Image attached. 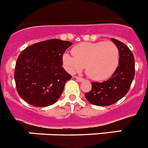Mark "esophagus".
<instances>
[{"mask_svg":"<svg viewBox=\"0 0 148 148\" xmlns=\"http://www.w3.org/2000/svg\"><path fill=\"white\" fill-rule=\"evenodd\" d=\"M75 78H76V79L78 81V82H82V81L84 80L83 78H81V77H79V76H75Z\"/></svg>","mask_w":148,"mask_h":148,"instance_id":"1","label":"esophagus"}]
</instances>
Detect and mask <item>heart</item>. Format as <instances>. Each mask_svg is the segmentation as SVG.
Masks as SVG:
<instances>
[{"label": "heart", "mask_w": 148, "mask_h": 148, "mask_svg": "<svg viewBox=\"0 0 148 148\" xmlns=\"http://www.w3.org/2000/svg\"><path fill=\"white\" fill-rule=\"evenodd\" d=\"M73 56H63V62L71 73L84 66L87 76L95 81L108 79L116 70L119 63V50L111 41L84 42L75 46Z\"/></svg>", "instance_id": "b5f03b06"}]
</instances>
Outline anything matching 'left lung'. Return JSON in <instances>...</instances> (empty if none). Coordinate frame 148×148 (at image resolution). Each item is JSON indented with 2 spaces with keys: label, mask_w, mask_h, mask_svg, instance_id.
<instances>
[{
  "label": "left lung",
  "mask_w": 148,
  "mask_h": 148,
  "mask_svg": "<svg viewBox=\"0 0 148 148\" xmlns=\"http://www.w3.org/2000/svg\"><path fill=\"white\" fill-rule=\"evenodd\" d=\"M111 40L119 50V63L109 79L101 83L91 82L92 89L86 92L85 97L94 105L108 106L117 102L127 93L135 75V61L130 49L119 40Z\"/></svg>",
  "instance_id": "obj_1"
}]
</instances>
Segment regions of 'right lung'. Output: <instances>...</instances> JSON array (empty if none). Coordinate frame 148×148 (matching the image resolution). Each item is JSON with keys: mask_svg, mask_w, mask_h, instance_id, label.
Segmentation results:
<instances>
[{"mask_svg": "<svg viewBox=\"0 0 148 148\" xmlns=\"http://www.w3.org/2000/svg\"><path fill=\"white\" fill-rule=\"evenodd\" d=\"M71 42L50 39L21 52L15 68L17 92L28 104L47 107L58 101L65 83L72 78L62 67L63 55Z\"/></svg>", "mask_w": 148, "mask_h": 148, "instance_id": "1", "label": "right lung"}]
</instances>
